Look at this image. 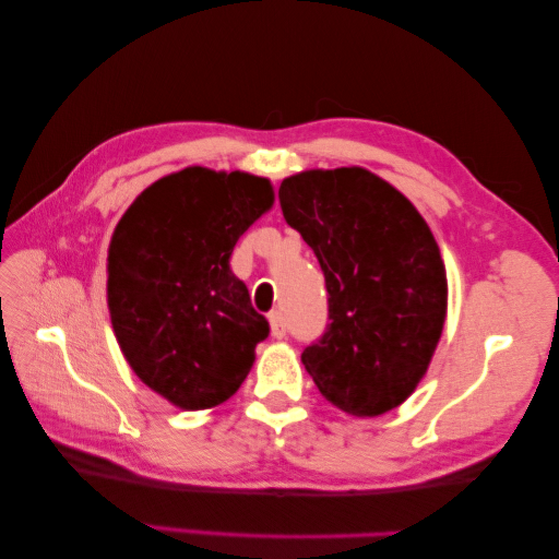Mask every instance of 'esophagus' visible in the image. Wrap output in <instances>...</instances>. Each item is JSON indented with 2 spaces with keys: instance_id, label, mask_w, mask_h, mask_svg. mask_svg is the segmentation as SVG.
<instances>
[{
  "instance_id": "esophagus-1",
  "label": "esophagus",
  "mask_w": 559,
  "mask_h": 559,
  "mask_svg": "<svg viewBox=\"0 0 559 559\" xmlns=\"http://www.w3.org/2000/svg\"><path fill=\"white\" fill-rule=\"evenodd\" d=\"M270 329H272L274 340H282V336L287 334V324H285V317H282V312L270 314Z\"/></svg>"
}]
</instances>
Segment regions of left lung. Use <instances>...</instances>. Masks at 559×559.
Wrapping results in <instances>:
<instances>
[{"label":"left lung","instance_id":"obj_1","mask_svg":"<svg viewBox=\"0 0 559 559\" xmlns=\"http://www.w3.org/2000/svg\"><path fill=\"white\" fill-rule=\"evenodd\" d=\"M280 205L326 280L332 324L301 354L319 393L359 418L401 406L426 377L448 312L431 227L359 166L295 173L282 180Z\"/></svg>","mask_w":559,"mask_h":559}]
</instances>
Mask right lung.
Here are the masks:
<instances>
[{"label": "right lung", "mask_w": 559, "mask_h": 559, "mask_svg": "<svg viewBox=\"0 0 559 559\" xmlns=\"http://www.w3.org/2000/svg\"><path fill=\"white\" fill-rule=\"evenodd\" d=\"M272 203L267 178L190 166L155 180L118 219L108 314L128 366L168 404L219 406L250 373L270 324L230 254Z\"/></svg>", "instance_id": "right-lung-1"}]
</instances>
